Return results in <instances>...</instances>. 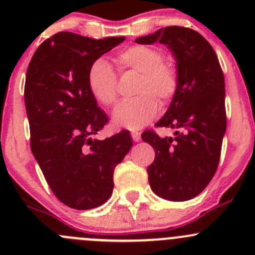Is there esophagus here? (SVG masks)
Returning a JSON list of instances; mask_svg holds the SVG:
<instances>
[{
	"label": "esophagus",
	"mask_w": 255,
	"mask_h": 255,
	"mask_svg": "<svg viewBox=\"0 0 255 255\" xmlns=\"http://www.w3.org/2000/svg\"><path fill=\"white\" fill-rule=\"evenodd\" d=\"M130 135H132V139L134 140V142H139L140 140V133L139 132H132L130 133Z\"/></svg>",
	"instance_id": "1"
}]
</instances>
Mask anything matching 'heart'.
Segmentation results:
<instances>
[{"label": "heart", "mask_w": 255, "mask_h": 255, "mask_svg": "<svg viewBox=\"0 0 255 255\" xmlns=\"http://www.w3.org/2000/svg\"><path fill=\"white\" fill-rule=\"evenodd\" d=\"M121 70L139 73L137 97L118 105L112 113L113 126L127 129H139L148 125L158 111L155 97L165 104L175 95L177 74L175 68L163 60V54L149 45H132L116 55ZM87 86L92 96L104 106H112L117 100V78L105 59H97L87 71Z\"/></svg>", "instance_id": "obj_1"}]
</instances>
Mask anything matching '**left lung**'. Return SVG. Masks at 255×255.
<instances>
[{
    "label": "left lung",
    "mask_w": 255,
    "mask_h": 255,
    "mask_svg": "<svg viewBox=\"0 0 255 255\" xmlns=\"http://www.w3.org/2000/svg\"><path fill=\"white\" fill-rule=\"evenodd\" d=\"M135 43L166 45L176 60V92L156 122L158 127L173 128L174 137L145 130L142 139L155 150L146 169L154 194L186 201L210 184L220 161L227 125L222 69L210 43L190 28H160Z\"/></svg>",
    "instance_id": "8db88e82"
}]
</instances>
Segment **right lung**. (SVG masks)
Masks as SVG:
<instances>
[{"instance_id": "obj_1", "label": "right lung", "mask_w": 255, "mask_h": 255, "mask_svg": "<svg viewBox=\"0 0 255 255\" xmlns=\"http://www.w3.org/2000/svg\"><path fill=\"white\" fill-rule=\"evenodd\" d=\"M125 39L59 32L38 47L28 65L30 149L54 195L75 210L99 207L111 197L116 165L132 148L127 130L95 139L109 118L87 86L91 64Z\"/></svg>"}]
</instances>
